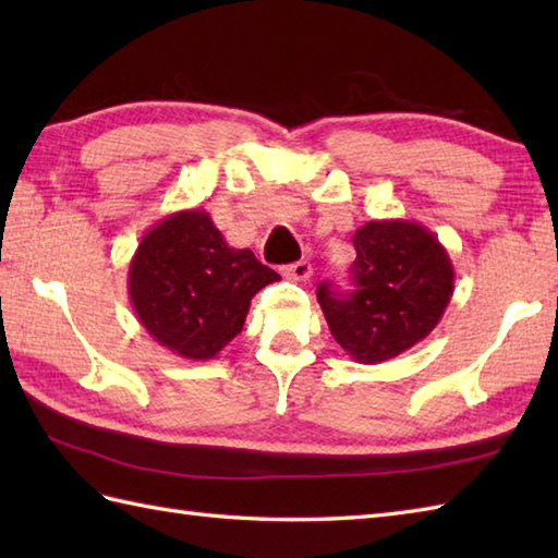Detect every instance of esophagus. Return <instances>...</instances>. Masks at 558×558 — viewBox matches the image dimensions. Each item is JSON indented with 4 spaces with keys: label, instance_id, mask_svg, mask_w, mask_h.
I'll return each mask as SVG.
<instances>
[{
    "label": "esophagus",
    "instance_id": "34e87169",
    "mask_svg": "<svg viewBox=\"0 0 558 558\" xmlns=\"http://www.w3.org/2000/svg\"><path fill=\"white\" fill-rule=\"evenodd\" d=\"M312 272H314V268H312L310 260H298V264H290V266L282 268V276H286L288 280H294V282L310 280Z\"/></svg>",
    "mask_w": 558,
    "mask_h": 558
}]
</instances>
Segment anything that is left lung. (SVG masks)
<instances>
[{
	"label": "left lung",
	"mask_w": 558,
	"mask_h": 558,
	"mask_svg": "<svg viewBox=\"0 0 558 558\" xmlns=\"http://www.w3.org/2000/svg\"><path fill=\"white\" fill-rule=\"evenodd\" d=\"M352 292L322 282V304L338 345L354 362L378 364L417 345L441 322L456 270L438 236L412 220H369L352 236Z\"/></svg>",
	"instance_id": "1"
}]
</instances>
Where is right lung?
I'll return each instance as SVG.
<instances>
[{
	"label": "right lung",
	"instance_id": "obj_1",
	"mask_svg": "<svg viewBox=\"0 0 558 558\" xmlns=\"http://www.w3.org/2000/svg\"><path fill=\"white\" fill-rule=\"evenodd\" d=\"M278 280L254 252L225 242L206 210H177L144 234L126 286L153 340L206 362L242 333L254 294Z\"/></svg>",
	"mask_w": 558,
	"mask_h": 558
}]
</instances>
